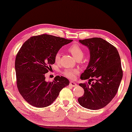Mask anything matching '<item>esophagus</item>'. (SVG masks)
Here are the masks:
<instances>
[{
	"instance_id": "esophagus-1",
	"label": "esophagus",
	"mask_w": 132,
	"mask_h": 132,
	"mask_svg": "<svg viewBox=\"0 0 132 132\" xmlns=\"http://www.w3.org/2000/svg\"><path fill=\"white\" fill-rule=\"evenodd\" d=\"M70 85L71 86H72V87H75V86H77V84L75 82H74L71 81L70 82Z\"/></svg>"
}]
</instances>
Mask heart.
Instances as JSON below:
<instances>
[{"mask_svg": "<svg viewBox=\"0 0 132 132\" xmlns=\"http://www.w3.org/2000/svg\"><path fill=\"white\" fill-rule=\"evenodd\" d=\"M68 50L77 60H81L84 56V50L82 47L77 43L73 44L69 47ZM60 56L61 54L59 52L55 54L54 61L56 63H58L60 61ZM78 74L79 71L74 69H66L63 72V74L65 76L72 79H74L76 77V75Z\"/></svg>", "mask_w": 132, "mask_h": 132, "instance_id": "obj_1", "label": "heart"}]
</instances>
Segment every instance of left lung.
Here are the masks:
<instances>
[{
    "label": "left lung",
    "mask_w": 132,
    "mask_h": 132,
    "mask_svg": "<svg viewBox=\"0 0 132 132\" xmlns=\"http://www.w3.org/2000/svg\"><path fill=\"white\" fill-rule=\"evenodd\" d=\"M79 42L90 51L89 64L81 76V79H89V82L79 84L84 94L78 101L85 108L101 109L111 102L118 90L123 77L120 56L116 47L103 38L94 37Z\"/></svg>",
    "instance_id": "8db88e82"
}]
</instances>
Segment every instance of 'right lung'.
Wrapping results in <instances>:
<instances>
[{
    "instance_id": "1",
    "label": "right lung",
    "mask_w": 132,
    "mask_h": 132,
    "mask_svg": "<svg viewBox=\"0 0 132 132\" xmlns=\"http://www.w3.org/2000/svg\"><path fill=\"white\" fill-rule=\"evenodd\" d=\"M72 40L49 34L32 36L24 43L15 60L16 84L25 101L33 106L44 108L53 103L70 81L57 75L46 82L45 75L55 63L54 55Z\"/></svg>"
}]
</instances>
